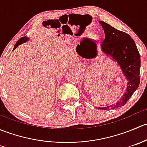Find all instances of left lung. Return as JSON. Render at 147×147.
<instances>
[{
	"instance_id": "1",
	"label": "left lung",
	"mask_w": 147,
	"mask_h": 147,
	"mask_svg": "<svg viewBox=\"0 0 147 147\" xmlns=\"http://www.w3.org/2000/svg\"><path fill=\"white\" fill-rule=\"evenodd\" d=\"M103 28L105 38L101 45L102 52L116 62L127 80V88L119 101L100 109H116L122 107L139 87L140 78V55L134 40L129 34L117 30L104 21H99Z\"/></svg>"
}]
</instances>
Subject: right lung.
<instances>
[{
    "label": "right lung",
    "mask_w": 147,
    "mask_h": 147,
    "mask_svg": "<svg viewBox=\"0 0 147 147\" xmlns=\"http://www.w3.org/2000/svg\"><path fill=\"white\" fill-rule=\"evenodd\" d=\"M28 40H29V38H27V37H23V38H21L20 39H19L17 41V42L16 43V45H15L13 50H14L15 49L17 48V47H18V46L20 45H21V44L25 43V42H28Z\"/></svg>",
    "instance_id": "add662e5"
}]
</instances>
